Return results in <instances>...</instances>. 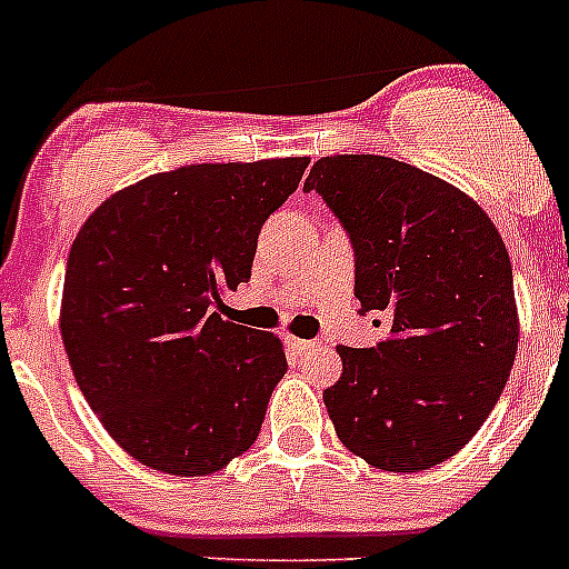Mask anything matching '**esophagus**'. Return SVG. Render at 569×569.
I'll return each instance as SVG.
<instances>
[{
    "mask_svg": "<svg viewBox=\"0 0 569 569\" xmlns=\"http://www.w3.org/2000/svg\"><path fill=\"white\" fill-rule=\"evenodd\" d=\"M289 342L291 350H297V353H311V350L320 348V342H315V339H297V337H289L286 339Z\"/></svg>",
    "mask_w": 569,
    "mask_h": 569,
    "instance_id": "1",
    "label": "esophagus"
}]
</instances>
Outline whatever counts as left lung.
Listing matches in <instances>:
<instances>
[{"label":"left lung","instance_id":"1","mask_svg":"<svg viewBox=\"0 0 569 569\" xmlns=\"http://www.w3.org/2000/svg\"><path fill=\"white\" fill-rule=\"evenodd\" d=\"M306 190L348 230L362 311L390 322L373 348H337L342 376L322 392L333 429L373 469H432L475 438L517 359L502 236L463 190L390 157H322Z\"/></svg>","mask_w":569,"mask_h":569}]
</instances>
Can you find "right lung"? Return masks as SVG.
I'll return each mask as SVG.
<instances>
[{
    "instance_id": "obj_1",
    "label": "right lung",
    "mask_w": 569,
    "mask_h": 569,
    "mask_svg": "<svg viewBox=\"0 0 569 569\" xmlns=\"http://www.w3.org/2000/svg\"><path fill=\"white\" fill-rule=\"evenodd\" d=\"M309 157L201 162L111 193L63 274L61 339L83 398L148 469L204 477L254 443L283 342L219 315L247 283L263 221Z\"/></svg>"
}]
</instances>
